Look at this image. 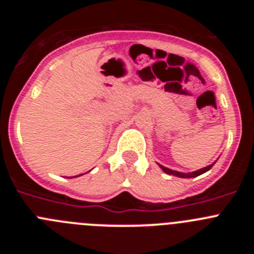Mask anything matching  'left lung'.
<instances>
[{
    "label": "left lung",
    "instance_id": "8db88e82",
    "mask_svg": "<svg viewBox=\"0 0 254 254\" xmlns=\"http://www.w3.org/2000/svg\"><path fill=\"white\" fill-rule=\"evenodd\" d=\"M212 165H214V164H211V165H208V167L202 168V169L196 170V172H193V173H187V174H185V173L176 172V170H172V169H169V168L163 167V165H160V168H161V169H163L165 173H168V174H170V176L179 177V178H194V177L201 176V174H203V173H206V172H207V170H210L211 168H212Z\"/></svg>",
    "mask_w": 254,
    "mask_h": 254
}]
</instances>
